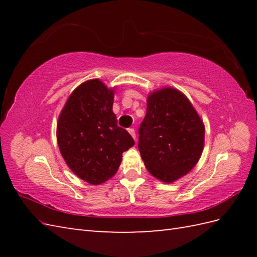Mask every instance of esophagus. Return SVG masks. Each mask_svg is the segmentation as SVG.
<instances>
[{
    "instance_id": "obj_1",
    "label": "esophagus",
    "mask_w": 257,
    "mask_h": 257,
    "mask_svg": "<svg viewBox=\"0 0 257 257\" xmlns=\"http://www.w3.org/2000/svg\"><path fill=\"white\" fill-rule=\"evenodd\" d=\"M128 133H129L130 135H132V137L136 140V133H135V129H134V128H129V129H128Z\"/></svg>"
}]
</instances>
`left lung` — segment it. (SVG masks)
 <instances>
[{"mask_svg":"<svg viewBox=\"0 0 257 257\" xmlns=\"http://www.w3.org/2000/svg\"><path fill=\"white\" fill-rule=\"evenodd\" d=\"M203 145L204 124L188 98L170 87L151 92L138 149L152 176L166 183L185 176L198 163Z\"/></svg>","mask_w":257,"mask_h":257,"instance_id":"left-lung-1","label":"left lung"}]
</instances>
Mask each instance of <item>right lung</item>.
I'll list each match as a JSON object with an SVG mask.
<instances>
[{
  "instance_id": "add662e5",
  "label": "right lung",
  "mask_w": 257,
  "mask_h": 257,
  "mask_svg": "<svg viewBox=\"0 0 257 257\" xmlns=\"http://www.w3.org/2000/svg\"><path fill=\"white\" fill-rule=\"evenodd\" d=\"M112 103L113 89L90 79L70 94L58 117L57 143L64 160L76 176L94 185L114 176L122 152L135 145L127 130L118 127Z\"/></svg>"
}]
</instances>
